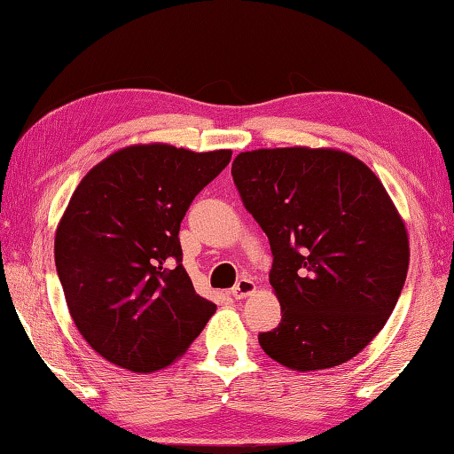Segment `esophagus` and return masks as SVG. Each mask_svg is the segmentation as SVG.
<instances>
[{"label":"esophagus","instance_id":"esophagus-1","mask_svg":"<svg viewBox=\"0 0 454 454\" xmlns=\"http://www.w3.org/2000/svg\"><path fill=\"white\" fill-rule=\"evenodd\" d=\"M254 290H256L254 282H252L250 278H242V280H238L236 286L232 288V296L236 298V301H240V298L250 296Z\"/></svg>","mask_w":454,"mask_h":454}]
</instances>
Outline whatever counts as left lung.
<instances>
[{
    "instance_id": "8db88e82",
    "label": "left lung",
    "mask_w": 454,
    "mask_h": 454,
    "mask_svg": "<svg viewBox=\"0 0 454 454\" xmlns=\"http://www.w3.org/2000/svg\"><path fill=\"white\" fill-rule=\"evenodd\" d=\"M232 178L272 250L282 306L258 334L294 371L347 363L380 333L409 270V236L372 170L347 152L274 148L238 153Z\"/></svg>"
}]
</instances>
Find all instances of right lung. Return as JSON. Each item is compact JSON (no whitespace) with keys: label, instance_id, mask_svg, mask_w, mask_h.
I'll return each mask as SVG.
<instances>
[{"label":"right lung","instance_id":"1","mask_svg":"<svg viewBox=\"0 0 454 454\" xmlns=\"http://www.w3.org/2000/svg\"><path fill=\"white\" fill-rule=\"evenodd\" d=\"M230 158V150L132 145L75 188L56 232V268L80 334L112 364L166 368L216 312L184 270L178 234Z\"/></svg>","mask_w":454,"mask_h":454}]
</instances>
